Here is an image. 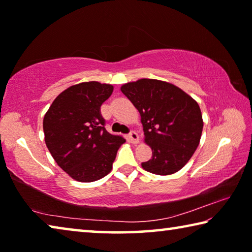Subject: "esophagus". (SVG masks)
<instances>
[{
    "mask_svg": "<svg viewBox=\"0 0 252 252\" xmlns=\"http://www.w3.org/2000/svg\"><path fill=\"white\" fill-rule=\"evenodd\" d=\"M127 139H129V141L131 143L136 144V143L139 142V135H138V133H136L135 131H131L130 133L127 134Z\"/></svg>",
    "mask_w": 252,
    "mask_h": 252,
    "instance_id": "obj_1",
    "label": "esophagus"
}]
</instances>
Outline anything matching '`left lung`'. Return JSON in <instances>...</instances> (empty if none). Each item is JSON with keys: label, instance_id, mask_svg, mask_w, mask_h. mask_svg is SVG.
Instances as JSON below:
<instances>
[{"label": "left lung", "instance_id": "1", "mask_svg": "<svg viewBox=\"0 0 252 252\" xmlns=\"http://www.w3.org/2000/svg\"><path fill=\"white\" fill-rule=\"evenodd\" d=\"M121 91L141 114L151 159L142 162L147 171L167 176L185 167L198 148L202 133L199 104L176 85L141 79L126 83Z\"/></svg>", "mask_w": 252, "mask_h": 252}]
</instances>
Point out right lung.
<instances>
[{
    "mask_svg": "<svg viewBox=\"0 0 252 252\" xmlns=\"http://www.w3.org/2000/svg\"><path fill=\"white\" fill-rule=\"evenodd\" d=\"M113 87L95 81L63 91L44 116L45 143L59 167L75 180L92 182L105 177L116 160L122 136L110 134L101 105Z\"/></svg>",
    "mask_w": 252,
    "mask_h": 252,
    "instance_id": "right-lung-1",
    "label": "right lung"
}]
</instances>
